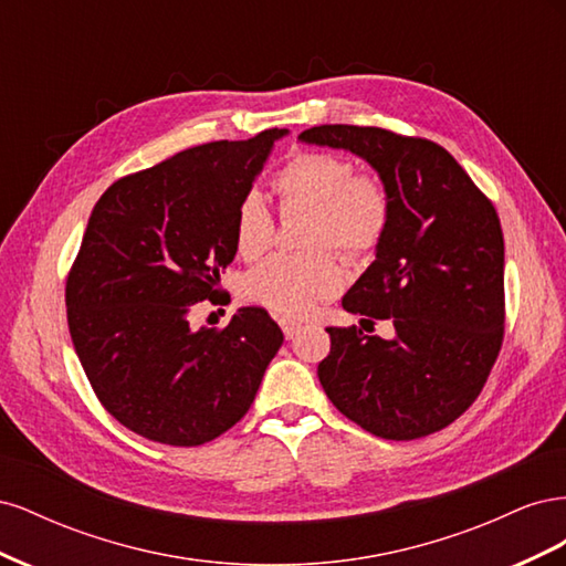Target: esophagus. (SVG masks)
I'll list each match as a JSON object with an SVG mask.
<instances>
[{
    "instance_id": "obj_1",
    "label": "esophagus",
    "mask_w": 566,
    "mask_h": 566,
    "mask_svg": "<svg viewBox=\"0 0 566 566\" xmlns=\"http://www.w3.org/2000/svg\"><path fill=\"white\" fill-rule=\"evenodd\" d=\"M281 328H283V335H285L287 339H293V337H295V335L302 331V323L283 318V321H281Z\"/></svg>"
}]
</instances>
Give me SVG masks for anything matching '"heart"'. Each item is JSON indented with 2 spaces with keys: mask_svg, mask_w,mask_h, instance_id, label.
I'll list each match as a JSON object with an SVG mask.
<instances>
[{
  "mask_svg": "<svg viewBox=\"0 0 566 566\" xmlns=\"http://www.w3.org/2000/svg\"><path fill=\"white\" fill-rule=\"evenodd\" d=\"M285 214L312 212L306 224L310 252H281L256 264L243 281L250 302L269 312L300 318L333 297L342 285V264L333 248L361 256L385 238L394 202L385 179L356 172V163L339 153H300L273 179ZM276 238V219L264 198L250 191L233 219L235 250L245 260L264 254Z\"/></svg>",
  "mask_w": 566,
  "mask_h": 566,
  "instance_id": "1",
  "label": "heart"
}]
</instances>
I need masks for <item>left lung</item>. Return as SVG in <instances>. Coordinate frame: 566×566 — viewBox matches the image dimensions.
<instances>
[{
	"instance_id": "8db88e82",
	"label": "left lung",
	"mask_w": 566,
	"mask_h": 566,
	"mask_svg": "<svg viewBox=\"0 0 566 566\" xmlns=\"http://www.w3.org/2000/svg\"><path fill=\"white\" fill-rule=\"evenodd\" d=\"M300 139L366 158L394 202L375 262L342 306L373 325L389 318L397 335L331 325L318 380L339 413L375 437L434 434L474 403L503 347L499 212L451 153L422 136L321 125Z\"/></svg>"
}]
</instances>
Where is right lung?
Returning <instances> with one entry per match:
<instances>
[{
    "mask_svg": "<svg viewBox=\"0 0 566 566\" xmlns=\"http://www.w3.org/2000/svg\"><path fill=\"white\" fill-rule=\"evenodd\" d=\"M285 129L210 142L127 175L94 205L65 279L67 328L101 406L167 447H200L241 420L283 345L262 306L224 328L188 314L235 256V208ZM214 304V302H212Z\"/></svg>",
    "mask_w": 566,
    "mask_h": 566,
    "instance_id": "obj_1",
    "label": "right lung"
}]
</instances>
